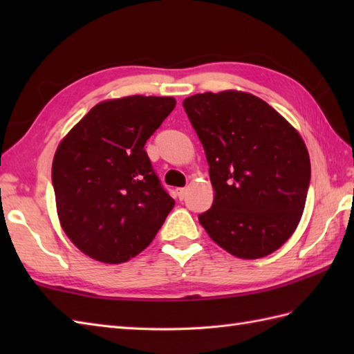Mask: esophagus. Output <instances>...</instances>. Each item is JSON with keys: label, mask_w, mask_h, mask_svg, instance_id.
I'll return each mask as SVG.
<instances>
[{"label": "esophagus", "mask_w": 354, "mask_h": 354, "mask_svg": "<svg viewBox=\"0 0 354 354\" xmlns=\"http://www.w3.org/2000/svg\"><path fill=\"white\" fill-rule=\"evenodd\" d=\"M185 193H187V189H176V194H178L179 199H184Z\"/></svg>", "instance_id": "34e87169"}]
</instances>
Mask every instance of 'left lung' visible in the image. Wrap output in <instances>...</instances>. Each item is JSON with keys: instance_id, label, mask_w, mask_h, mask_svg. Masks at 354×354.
I'll return each instance as SVG.
<instances>
[{"instance_id": "8db88e82", "label": "left lung", "mask_w": 354, "mask_h": 354, "mask_svg": "<svg viewBox=\"0 0 354 354\" xmlns=\"http://www.w3.org/2000/svg\"><path fill=\"white\" fill-rule=\"evenodd\" d=\"M183 104L214 190L199 223L234 257L272 254L304 212L310 158L301 135L265 100L237 89L194 94Z\"/></svg>"}]
</instances>
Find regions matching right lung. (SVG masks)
<instances>
[{
    "label": "right lung",
    "mask_w": 354,
    "mask_h": 354,
    "mask_svg": "<svg viewBox=\"0 0 354 354\" xmlns=\"http://www.w3.org/2000/svg\"><path fill=\"white\" fill-rule=\"evenodd\" d=\"M175 104L153 95L103 100L59 142L51 167L57 217L88 257L108 265L131 260L175 207L145 150Z\"/></svg>",
    "instance_id": "add662e5"
}]
</instances>
